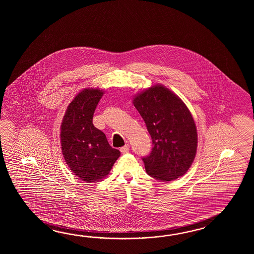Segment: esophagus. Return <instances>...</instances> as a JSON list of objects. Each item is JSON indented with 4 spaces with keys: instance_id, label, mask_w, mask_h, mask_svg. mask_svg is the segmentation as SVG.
<instances>
[{
    "instance_id": "34e87169",
    "label": "esophagus",
    "mask_w": 254,
    "mask_h": 254,
    "mask_svg": "<svg viewBox=\"0 0 254 254\" xmlns=\"http://www.w3.org/2000/svg\"><path fill=\"white\" fill-rule=\"evenodd\" d=\"M129 144H126V145L124 146V147H122V148L120 149V151H121L122 153H127V152L129 151Z\"/></svg>"
}]
</instances>
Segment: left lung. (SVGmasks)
Listing matches in <instances>:
<instances>
[{"instance_id": "1", "label": "left lung", "mask_w": 254, "mask_h": 254, "mask_svg": "<svg viewBox=\"0 0 254 254\" xmlns=\"http://www.w3.org/2000/svg\"><path fill=\"white\" fill-rule=\"evenodd\" d=\"M135 108L151 135L152 149L141 158L152 178L170 182L183 176L194 160L197 129L184 102L162 85H155L133 99Z\"/></svg>"}]
</instances>
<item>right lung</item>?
Segmentation results:
<instances>
[{
    "label": "right lung",
    "mask_w": 254,
    "mask_h": 254,
    "mask_svg": "<svg viewBox=\"0 0 254 254\" xmlns=\"http://www.w3.org/2000/svg\"><path fill=\"white\" fill-rule=\"evenodd\" d=\"M103 92L85 89L69 104L61 126L65 162L79 178L92 183L106 177L119 158V150L109 144L105 134L94 127L92 117Z\"/></svg>",
    "instance_id": "right-lung-1"
}]
</instances>
